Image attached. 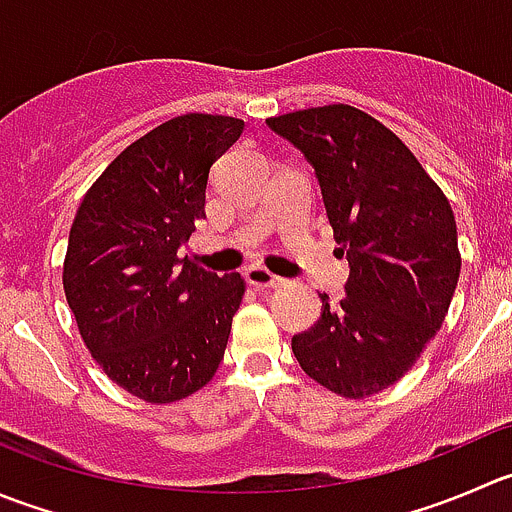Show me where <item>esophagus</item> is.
<instances>
[{"label": "esophagus", "mask_w": 512, "mask_h": 512, "mask_svg": "<svg viewBox=\"0 0 512 512\" xmlns=\"http://www.w3.org/2000/svg\"><path fill=\"white\" fill-rule=\"evenodd\" d=\"M245 277L252 287H260V290H265V287H280L282 285L280 277H275L270 270H265V267H260V265L247 267Z\"/></svg>", "instance_id": "obj_1"}]
</instances>
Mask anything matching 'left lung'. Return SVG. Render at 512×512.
<instances>
[{"instance_id":"obj_1","label":"left lung","mask_w":512,"mask_h":512,"mask_svg":"<svg viewBox=\"0 0 512 512\" xmlns=\"http://www.w3.org/2000/svg\"><path fill=\"white\" fill-rule=\"evenodd\" d=\"M315 167L350 277L340 305L292 337L302 370L342 398L398 382L440 330L460 277L453 207L413 152L350 104L267 119Z\"/></svg>"}]
</instances>
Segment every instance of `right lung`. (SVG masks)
Instances as JSON below:
<instances>
[{"label":"right lung","instance_id":"1","mask_svg":"<svg viewBox=\"0 0 512 512\" xmlns=\"http://www.w3.org/2000/svg\"><path fill=\"white\" fill-rule=\"evenodd\" d=\"M242 130L222 114L160 124L114 157L74 215L69 310L109 380L147 403L197 393L225 355L245 280L202 270L180 247L205 217L212 165Z\"/></svg>","mask_w":512,"mask_h":512}]
</instances>
